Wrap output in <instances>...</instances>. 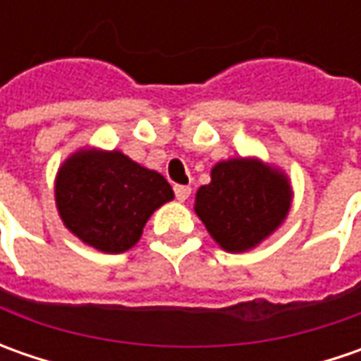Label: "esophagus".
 I'll use <instances>...</instances> for the list:
<instances>
[{"mask_svg": "<svg viewBox=\"0 0 361 361\" xmlns=\"http://www.w3.org/2000/svg\"><path fill=\"white\" fill-rule=\"evenodd\" d=\"M174 197L178 201H187L188 197H190V187H187V185H174Z\"/></svg>", "mask_w": 361, "mask_h": 361, "instance_id": "1", "label": "esophagus"}]
</instances>
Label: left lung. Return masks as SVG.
<instances>
[{"label": "left lung", "mask_w": 361, "mask_h": 361, "mask_svg": "<svg viewBox=\"0 0 361 361\" xmlns=\"http://www.w3.org/2000/svg\"><path fill=\"white\" fill-rule=\"evenodd\" d=\"M289 207L287 178L255 159L219 162L195 202L211 237L231 253L247 251L269 237L283 223Z\"/></svg>", "instance_id": "1"}]
</instances>
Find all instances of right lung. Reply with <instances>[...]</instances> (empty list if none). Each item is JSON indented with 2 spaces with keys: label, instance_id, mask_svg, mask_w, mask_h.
<instances>
[{
  "label": "right lung",
  "instance_id": "1",
  "mask_svg": "<svg viewBox=\"0 0 361 361\" xmlns=\"http://www.w3.org/2000/svg\"><path fill=\"white\" fill-rule=\"evenodd\" d=\"M174 197L169 180L118 150H80L56 178L63 225L104 253H124L140 239L148 216Z\"/></svg>",
  "mask_w": 361,
  "mask_h": 361
}]
</instances>
